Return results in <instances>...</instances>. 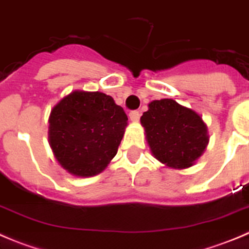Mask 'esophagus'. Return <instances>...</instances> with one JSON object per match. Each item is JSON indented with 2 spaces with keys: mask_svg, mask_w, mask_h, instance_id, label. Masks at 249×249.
Segmentation results:
<instances>
[{
  "mask_svg": "<svg viewBox=\"0 0 249 249\" xmlns=\"http://www.w3.org/2000/svg\"><path fill=\"white\" fill-rule=\"evenodd\" d=\"M129 118H130V120H131V122H138V120L140 119V111H138V110L130 111Z\"/></svg>",
  "mask_w": 249,
  "mask_h": 249,
  "instance_id": "34e87169",
  "label": "esophagus"
}]
</instances>
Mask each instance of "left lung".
<instances>
[{
	"label": "left lung",
	"instance_id": "8db88e82",
	"mask_svg": "<svg viewBox=\"0 0 249 249\" xmlns=\"http://www.w3.org/2000/svg\"><path fill=\"white\" fill-rule=\"evenodd\" d=\"M140 122L152 155L169 167L192 166L208 144L202 118L172 99L150 103Z\"/></svg>",
	"mask_w": 249,
	"mask_h": 249
}]
</instances>
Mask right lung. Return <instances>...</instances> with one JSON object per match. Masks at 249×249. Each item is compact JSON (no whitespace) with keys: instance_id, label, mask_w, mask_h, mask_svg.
<instances>
[{"instance_id":"right-lung-1","label":"right lung","mask_w":249,"mask_h":249,"mask_svg":"<svg viewBox=\"0 0 249 249\" xmlns=\"http://www.w3.org/2000/svg\"><path fill=\"white\" fill-rule=\"evenodd\" d=\"M126 125L124 109L110 95L75 90L51 111L49 145L64 170L89 178L116 155Z\"/></svg>"}]
</instances>
